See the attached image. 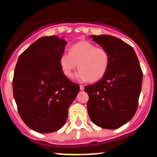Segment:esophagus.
<instances>
[{"instance_id": "esophagus-1", "label": "esophagus", "mask_w": 157, "mask_h": 157, "mask_svg": "<svg viewBox=\"0 0 157 157\" xmlns=\"http://www.w3.org/2000/svg\"><path fill=\"white\" fill-rule=\"evenodd\" d=\"M80 89L81 91H83V90H84V86H82V85H80Z\"/></svg>"}]
</instances>
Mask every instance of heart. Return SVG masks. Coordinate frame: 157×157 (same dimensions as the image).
<instances>
[{"label":"heart","instance_id":"obj_1","mask_svg":"<svg viewBox=\"0 0 157 157\" xmlns=\"http://www.w3.org/2000/svg\"><path fill=\"white\" fill-rule=\"evenodd\" d=\"M77 80L82 82H95L105 76L109 67L110 57L105 48L97 47L89 41H81L72 45L69 53L63 52L59 58V64L66 77L71 78L77 67Z\"/></svg>","mask_w":157,"mask_h":157}]
</instances>
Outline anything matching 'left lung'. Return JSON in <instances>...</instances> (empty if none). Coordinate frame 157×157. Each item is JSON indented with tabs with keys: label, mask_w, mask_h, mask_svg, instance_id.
<instances>
[{
	"label": "left lung",
	"mask_w": 157,
	"mask_h": 157,
	"mask_svg": "<svg viewBox=\"0 0 157 157\" xmlns=\"http://www.w3.org/2000/svg\"><path fill=\"white\" fill-rule=\"evenodd\" d=\"M110 57L107 72L100 81L85 86L89 94L87 109L95 125L116 129L136 113L142 89V71L134 48L113 36L91 35Z\"/></svg>",
	"instance_id": "left-lung-1"
}]
</instances>
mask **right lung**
<instances>
[{
  "mask_svg": "<svg viewBox=\"0 0 157 157\" xmlns=\"http://www.w3.org/2000/svg\"><path fill=\"white\" fill-rule=\"evenodd\" d=\"M66 42L46 36L34 42L19 56L12 89L17 111L29 128L38 133L60 129L80 86L63 73L59 58Z\"/></svg>",
  "mask_w": 157,
  "mask_h": 157,
  "instance_id": "obj_1",
  "label": "right lung"
}]
</instances>
